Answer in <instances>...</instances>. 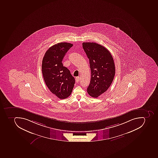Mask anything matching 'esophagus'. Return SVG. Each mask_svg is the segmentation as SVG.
<instances>
[{
	"instance_id": "1",
	"label": "esophagus",
	"mask_w": 158,
	"mask_h": 158,
	"mask_svg": "<svg viewBox=\"0 0 158 158\" xmlns=\"http://www.w3.org/2000/svg\"><path fill=\"white\" fill-rule=\"evenodd\" d=\"M80 79V77H76V79H75V80H76V82H77V83H78V82L79 81Z\"/></svg>"
}]
</instances>
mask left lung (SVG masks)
Returning a JSON list of instances; mask_svg holds the SVG:
<instances>
[{
	"label": "left lung",
	"instance_id": "8db88e82",
	"mask_svg": "<svg viewBox=\"0 0 158 158\" xmlns=\"http://www.w3.org/2000/svg\"><path fill=\"white\" fill-rule=\"evenodd\" d=\"M83 48L89 59L91 70L90 84L87 92L97 98L107 90L114 79L115 67L109 50L94 42H84Z\"/></svg>",
	"mask_w": 158,
	"mask_h": 158
}]
</instances>
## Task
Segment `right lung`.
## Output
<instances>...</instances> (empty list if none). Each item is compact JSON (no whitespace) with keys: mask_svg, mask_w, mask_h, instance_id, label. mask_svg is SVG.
<instances>
[{"mask_svg":"<svg viewBox=\"0 0 158 158\" xmlns=\"http://www.w3.org/2000/svg\"><path fill=\"white\" fill-rule=\"evenodd\" d=\"M72 46L66 42L55 44L47 51L42 60V71L46 85L53 94L61 99L71 94L75 81L69 70L62 63Z\"/></svg>","mask_w":158,"mask_h":158,"instance_id":"right-lung-1","label":"right lung"}]
</instances>
